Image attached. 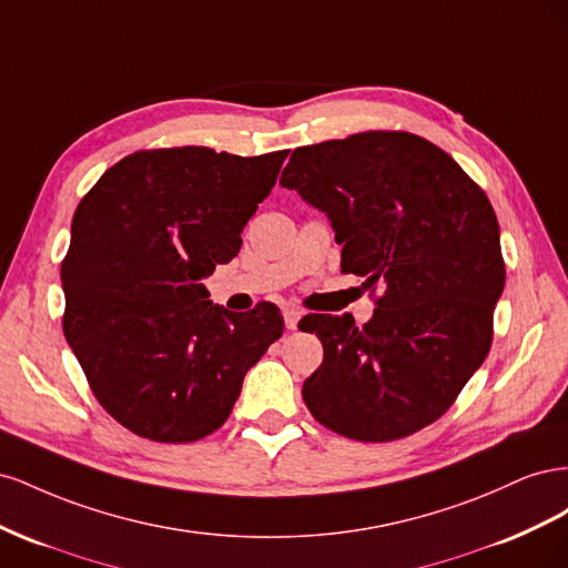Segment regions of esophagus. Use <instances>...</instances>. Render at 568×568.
<instances>
[{
  "label": "esophagus",
  "instance_id": "esophagus-1",
  "mask_svg": "<svg viewBox=\"0 0 568 568\" xmlns=\"http://www.w3.org/2000/svg\"><path fill=\"white\" fill-rule=\"evenodd\" d=\"M301 317H303V313L296 311V307H286V311H284V324H286V329L294 332L296 326H298V322H301Z\"/></svg>",
  "mask_w": 568,
  "mask_h": 568
}]
</instances>
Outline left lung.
<instances>
[{"label": "left lung", "mask_w": 568, "mask_h": 568, "mask_svg": "<svg viewBox=\"0 0 568 568\" xmlns=\"http://www.w3.org/2000/svg\"><path fill=\"white\" fill-rule=\"evenodd\" d=\"M280 184L329 217L341 270L382 288L365 326L307 324L324 348L303 384L307 409L365 443L436 422L484 365L505 288L488 196L424 136L382 130L296 149Z\"/></svg>", "instance_id": "8db88e82"}]
</instances>
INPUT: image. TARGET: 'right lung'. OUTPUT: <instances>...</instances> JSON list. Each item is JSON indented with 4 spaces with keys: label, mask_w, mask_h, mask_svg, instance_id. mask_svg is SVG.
I'll return each instance as SVG.
<instances>
[{
    "label": "right lung",
    "mask_w": 568,
    "mask_h": 568,
    "mask_svg": "<svg viewBox=\"0 0 568 568\" xmlns=\"http://www.w3.org/2000/svg\"><path fill=\"white\" fill-rule=\"evenodd\" d=\"M288 151H136L78 205L61 263L63 334L109 415L159 443L227 422L246 372L284 332L277 305L234 315L201 282L242 232Z\"/></svg>",
    "instance_id": "add662e5"
}]
</instances>
